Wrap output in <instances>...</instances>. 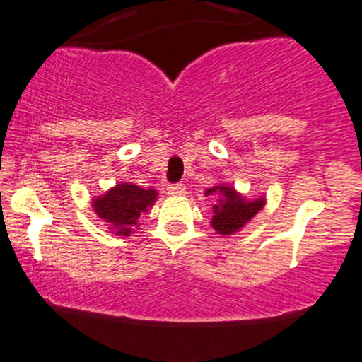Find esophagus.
Segmentation results:
<instances>
[{"label": "esophagus", "mask_w": 362, "mask_h": 362, "mask_svg": "<svg viewBox=\"0 0 362 362\" xmlns=\"http://www.w3.org/2000/svg\"><path fill=\"white\" fill-rule=\"evenodd\" d=\"M170 196H185L187 194V187L184 184H172L168 185Z\"/></svg>", "instance_id": "34e87169"}]
</instances>
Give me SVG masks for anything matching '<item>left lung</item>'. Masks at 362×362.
Here are the masks:
<instances>
[{"mask_svg":"<svg viewBox=\"0 0 362 362\" xmlns=\"http://www.w3.org/2000/svg\"><path fill=\"white\" fill-rule=\"evenodd\" d=\"M204 194L218 196L216 204H213L211 226L220 235H233L240 232L266 204L264 196L247 199L230 184H216L211 189H206Z\"/></svg>","mask_w":362,"mask_h":362,"instance_id":"1","label":"left lung"}]
</instances>
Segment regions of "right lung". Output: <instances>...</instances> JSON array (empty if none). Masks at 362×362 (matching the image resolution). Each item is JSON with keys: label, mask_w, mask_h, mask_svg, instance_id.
Instances as JSON below:
<instances>
[{"label": "right lung", "mask_w": 362, "mask_h": 362, "mask_svg": "<svg viewBox=\"0 0 362 362\" xmlns=\"http://www.w3.org/2000/svg\"><path fill=\"white\" fill-rule=\"evenodd\" d=\"M158 199V190L144 189L132 182H118L101 196L93 197L94 213L106 221L115 235L130 237L139 228V218Z\"/></svg>", "instance_id": "right-lung-1"}]
</instances>
